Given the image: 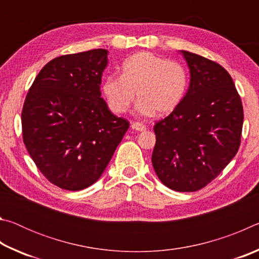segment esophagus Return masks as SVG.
I'll return each instance as SVG.
<instances>
[{
	"instance_id": "1",
	"label": "esophagus",
	"mask_w": 259,
	"mask_h": 259,
	"mask_svg": "<svg viewBox=\"0 0 259 259\" xmlns=\"http://www.w3.org/2000/svg\"><path fill=\"white\" fill-rule=\"evenodd\" d=\"M131 128L136 131H145L146 130V125H144L143 123H140V122H134L133 124H131Z\"/></svg>"
}]
</instances>
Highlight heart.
<instances>
[{
	"instance_id": "b5f03b06",
	"label": "heart",
	"mask_w": 259,
	"mask_h": 259,
	"mask_svg": "<svg viewBox=\"0 0 259 259\" xmlns=\"http://www.w3.org/2000/svg\"><path fill=\"white\" fill-rule=\"evenodd\" d=\"M188 82V73L181 63L142 51L122 63L121 75L105 77L102 90L109 109L116 114L124 113L137 96L139 114L165 115L182 104Z\"/></svg>"
}]
</instances>
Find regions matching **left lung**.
Here are the masks:
<instances>
[{
    "mask_svg": "<svg viewBox=\"0 0 259 259\" xmlns=\"http://www.w3.org/2000/svg\"><path fill=\"white\" fill-rule=\"evenodd\" d=\"M181 52L190 68V87L182 104L153 128L152 163L166 187L195 192L213 181L238 153L243 107L224 67Z\"/></svg>",
    "mask_w": 259,
    "mask_h": 259,
    "instance_id": "8db88e82",
    "label": "left lung"
}]
</instances>
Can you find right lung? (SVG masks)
<instances>
[{
  "label": "right lung",
  "mask_w": 259,
  "mask_h": 259,
  "mask_svg": "<svg viewBox=\"0 0 259 259\" xmlns=\"http://www.w3.org/2000/svg\"><path fill=\"white\" fill-rule=\"evenodd\" d=\"M107 55L94 49L57 57L26 96L25 146L43 176L64 190L80 191L97 182L129 129L102 98Z\"/></svg>",
  "instance_id": "right-lung-1"
}]
</instances>
